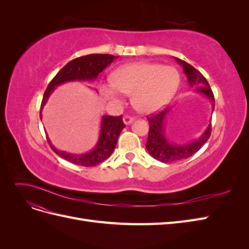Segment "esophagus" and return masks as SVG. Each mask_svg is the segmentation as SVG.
Wrapping results in <instances>:
<instances>
[{"label":"esophagus","instance_id":"obj_1","mask_svg":"<svg viewBox=\"0 0 249 249\" xmlns=\"http://www.w3.org/2000/svg\"><path fill=\"white\" fill-rule=\"evenodd\" d=\"M123 120H124V124H132V123L134 122V117H132V116H127V115H125V116H124Z\"/></svg>","mask_w":249,"mask_h":249}]
</instances>
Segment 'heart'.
Segmentation results:
<instances>
[{
    "instance_id": "heart-1",
    "label": "heart",
    "mask_w": 249,
    "mask_h": 249,
    "mask_svg": "<svg viewBox=\"0 0 249 249\" xmlns=\"http://www.w3.org/2000/svg\"><path fill=\"white\" fill-rule=\"evenodd\" d=\"M179 73L172 66L152 62H133L119 66L110 76L111 84L104 85L103 94L118 102L119 92L131 94L133 107L150 114L171 101L179 85Z\"/></svg>"
}]
</instances>
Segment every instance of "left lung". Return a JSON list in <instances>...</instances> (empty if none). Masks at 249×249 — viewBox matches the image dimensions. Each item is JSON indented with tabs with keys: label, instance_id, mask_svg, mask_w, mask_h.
<instances>
[{
	"label": "left lung",
	"instance_id": "obj_1",
	"mask_svg": "<svg viewBox=\"0 0 249 249\" xmlns=\"http://www.w3.org/2000/svg\"><path fill=\"white\" fill-rule=\"evenodd\" d=\"M179 65H182L184 72L187 77L188 83L190 86H195V91L205 95L210 101L212 108L214 110L215 100L208 81L202 74L195 70L192 65L187 63L184 60L175 58ZM171 111V107H168L165 110L157 113L155 115L147 116L149 124L148 138L146 141L145 147L147 152L156 160L163 163H170L179 160H185L187 158L193 156L195 153L202 147V145L208 141L211 135V124L207 126L205 132L196 140H191L182 144L173 143L170 141L166 134H165V120Z\"/></svg>",
	"mask_w": 249,
	"mask_h": 249
}]
</instances>
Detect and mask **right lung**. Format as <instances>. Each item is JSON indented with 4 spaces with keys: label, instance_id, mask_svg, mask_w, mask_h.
Masks as SVG:
<instances>
[{
    "label": "right lung",
    "instance_id": "1",
    "mask_svg": "<svg viewBox=\"0 0 249 249\" xmlns=\"http://www.w3.org/2000/svg\"><path fill=\"white\" fill-rule=\"evenodd\" d=\"M118 56L108 54H91L82 56L71 60L63 69L54 77L43 94L41 102L40 115L42 108L48 102L51 93L54 89L66 82L71 81H92L95 80L108 65H110ZM40 118H42L40 116ZM122 116H109L102 117L101 131L99 140H97L94 148L86 154H71L57 149L49 140L50 145L54 152L63 159L70 161L72 164L82 165V166H95V165L104 162L111 156L114 150L120 132L124 127Z\"/></svg>",
    "mask_w": 249,
    "mask_h": 249
}]
</instances>
